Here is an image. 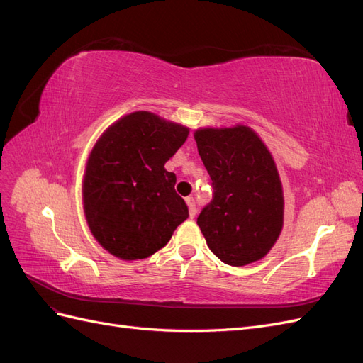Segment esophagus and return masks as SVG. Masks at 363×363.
I'll return each instance as SVG.
<instances>
[{
  "label": "esophagus",
  "instance_id": "esophagus-1",
  "mask_svg": "<svg viewBox=\"0 0 363 363\" xmlns=\"http://www.w3.org/2000/svg\"><path fill=\"white\" fill-rule=\"evenodd\" d=\"M186 203H188L191 218H194V216L196 215V204H195V199H194V196H188V199H186Z\"/></svg>",
  "mask_w": 363,
  "mask_h": 363
}]
</instances>
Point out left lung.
<instances>
[{"label": "left lung", "instance_id": "left-lung-1", "mask_svg": "<svg viewBox=\"0 0 363 363\" xmlns=\"http://www.w3.org/2000/svg\"><path fill=\"white\" fill-rule=\"evenodd\" d=\"M213 196L196 218L208 248L227 265L260 260L283 227V191L276 163L245 125L195 131Z\"/></svg>", "mask_w": 363, "mask_h": 363}]
</instances>
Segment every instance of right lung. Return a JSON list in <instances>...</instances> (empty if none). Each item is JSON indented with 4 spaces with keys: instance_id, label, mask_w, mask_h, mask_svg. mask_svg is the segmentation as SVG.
<instances>
[{
    "instance_id": "1",
    "label": "right lung",
    "mask_w": 363,
    "mask_h": 363,
    "mask_svg": "<svg viewBox=\"0 0 363 363\" xmlns=\"http://www.w3.org/2000/svg\"><path fill=\"white\" fill-rule=\"evenodd\" d=\"M189 128L150 112H133L96 142L83 180V204L95 239L111 255L145 259L168 244L189 216L167 163Z\"/></svg>"
}]
</instances>
